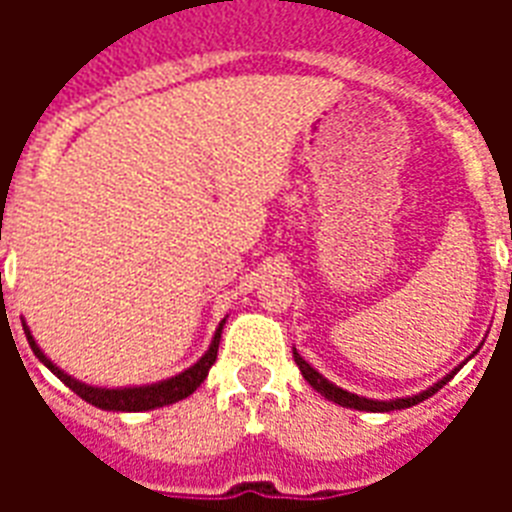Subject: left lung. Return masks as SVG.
Returning <instances> with one entry per match:
<instances>
[{
	"instance_id": "left-lung-1",
	"label": "left lung",
	"mask_w": 512,
	"mask_h": 512,
	"mask_svg": "<svg viewBox=\"0 0 512 512\" xmlns=\"http://www.w3.org/2000/svg\"><path fill=\"white\" fill-rule=\"evenodd\" d=\"M481 345H484V342H481ZM481 345H478V348L473 350V353H470V356L465 358L462 364H468L470 358L476 356L478 350H481ZM292 356H295V364L300 366V372H303V377L308 380V385H311L316 393H321L324 398H329L332 404H340V406H345V409H358V412H393V409H409V406L420 404V401L430 398L433 393H438V390L444 388L446 382L452 380L454 374L462 369V364L454 366L452 372L444 374L441 380L433 382L430 388L420 390V393H414V396H401V398H388V401H380V398H366V396H358V393H350V390L340 388V385H335L332 380H327L324 374L316 372V369H313V366L308 364V361H305L300 353H297V348H292Z\"/></svg>"
}]
</instances>
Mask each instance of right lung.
<instances>
[{"mask_svg":"<svg viewBox=\"0 0 512 512\" xmlns=\"http://www.w3.org/2000/svg\"><path fill=\"white\" fill-rule=\"evenodd\" d=\"M225 319H228V316H225ZM225 319L217 324L215 337H212L209 348L204 350V356H201L196 364L183 369V372L175 374V377H167V380L148 382V385H124V388L90 385V382L76 380V377H71L68 372H63V369L39 348V342L34 340L26 321H20H23V332H26V340L28 345H31V350H34V356L39 358L63 385H68V388L74 390L76 396L84 398L87 404L98 406V409H106V412H148V409H159V406H170L175 404V401H183V398H188L193 390L199 388L201 382L207 380L209 369H212V364H215L217 358V348H220V335H223Z\"/></svg>","mask_w":512,"mask_h":512,"instance_id":"1","label":"right lung"}]
</instances>
